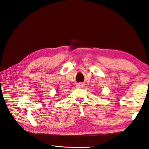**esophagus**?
Here are the masks:
<instances>
[{
    "label": "esophagus",
    "mask_w": 149,
    "mask_h": 149,
    "mask_svg": "<svg viewBox=\"0 0 149 149\" xmlns=\"http://www.w3.org/2000/svg\"><path fill=\"white\" fill-rule=\"evenodd\" d=\"M85 86V84L83 83H79L77 85V88H83Z\"/></svg>",
    "instance_id": "esophagus-1"
}]
</instances>
